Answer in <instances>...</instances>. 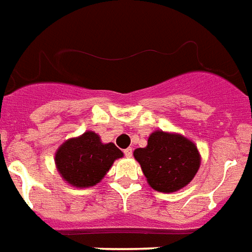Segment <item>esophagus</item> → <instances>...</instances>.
I'll list each match as a JSON object with an SVG mask.
<instances>
[{
  "label": "esophagus",
  "instance_id": "esophagus-1",
  "mask_svg": "<svg viewBox=\"0 0 252 252\" xmlns=\"http://www.w3.org/2000/svg\"><path fill=\"white\" fill-rule=\"evenodd\" d=\"M125 155H126L127 158H131V155H133V149H131V147L126 149V150H125Z\"/></svg>",
  "mask_w": 252,
  "mask_h": 252
}]
</instances>
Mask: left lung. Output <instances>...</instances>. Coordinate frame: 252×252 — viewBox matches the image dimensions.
<instances>
[{"label": "left lung", "instance_id": "obj_1", "mask_svg": "<svg viewBox=\"0 0 252 252\" xmlns=\"http://www.w3.org/2000/svg\"><path fill=\"white\" fill-rule=\"evenodd\" d=\"M147 183L159 192H175L194 179L200 167V154L192 141L182 134L155 130L146 147L134 150Z\"/></svg>", "mask_w": 252, "mask_h": 252}]
</instances>
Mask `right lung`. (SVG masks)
Masks as SVG:
<instances>
[{
  "mask_svg": "<svg viewBox=\"0 0 252 252\" xmlns=\"http://www.w3.org/2000/svg\"><path fill=\"white\" fill-rule=\"evenodd\" d=\"M124 153L113 142L102 143L94 131L69 138L56 151L54 162L62 179L70 186L92 187L105 178L115 159Z\"/></svg>",
  "mask_w": 252,
  "mask_h": 252,
  "instance_id": "1",
  "label": "right lung"
}]
</instances>
